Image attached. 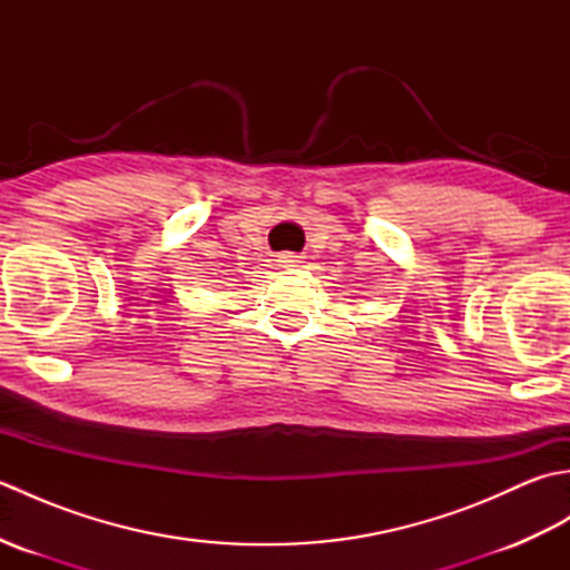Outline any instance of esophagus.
Returning a JSON list of instances; mask_svg holds the SVG:
<instances>
[{"instance_id": "obj_1", "label": "esophagus", "mask_w": 570, "mask_h": 570, "mask_svg": "<svg viewBox=\"0 0 570 570\" xmlns=\"http://www.w3.org/2000/svg\"><path fill=\"white\" fill-rule=\"evenodd\" d=\"M301 259H304V257H301V254H294V252H282V254H278V264H282V266H298L301 264Z\"/></svg>"}]
</instances>
